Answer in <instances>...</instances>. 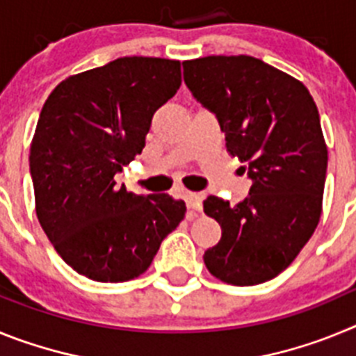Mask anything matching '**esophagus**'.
<instances>
[{"label": "esophagus", "mask_w": 356, "mask_h": 356, "mask_svg": "<svg viewBox=\"0 0 356 356\" xmlns=\"http://www.w3.org/2000/svg\"><path fill=\"white\" fill-rule=\"evenodd\" d=\"M185 201H187V209H188V219H194L197 216V212L203 207V197L200 194L187 193L185 194Z\"/></svg>", "instance_id": "34e87169"}]
</instances>
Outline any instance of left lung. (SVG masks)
I'll list each match as a JSON object with an SVG mask.
<instances>
[{
    "mask_svg": "<svg viewBox=\"0 0 356 356\" xmlns=\"http://www.w3.org/2000/svg\"><path fill=\"white\" fill-rule=\"evenodd\" d=\"M184 81L251 180L237 205L203 201L222 229L205 266L225 284H264L291 266L319 222L328 149L317 106L301 81L248 55L184 62Z\"/></svg>",
    "mask_w": 356,
    "mask_h": 356,
    "instance_id": "1",
    "label": "left lung"
}]
</instances>
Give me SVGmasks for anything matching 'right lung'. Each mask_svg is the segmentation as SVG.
I'll return each mask as SVG.
<instances>
[{"mask_svg": "<svg viewBox=\"0 0 356 356\" xmlns=\"http://www.w3.org/2000/svg\"><path fill=\"white\" fill-rule=\"evenodd\" d=\"M180 85L178 60L122 56L69 76L44 103L30 147L37 217L80 275L110 284L137 278L185 217L181 200L115 184Z\"/></svg>", "mask_w": 356, "mask_h": 356, "instance_id": "add662e5", "label": "right lung"}]
</instances>
